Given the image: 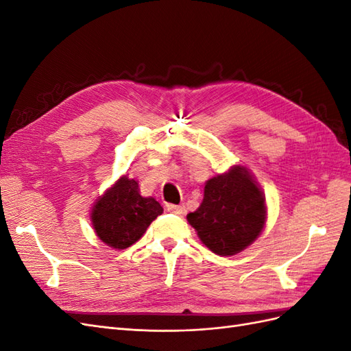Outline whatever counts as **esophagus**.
<instances>
[{
    "instance_id": "esophagus-1",
    "label": "esophagus",
    "mask_w": 351,
    "mask_h": 351,
    "mask_svg": "<svg viewBox=\"0 0 351 351\" xmlns=\"http://www.w3.org/2000/svg\"><path fill=\"white\" fill-rule=\"evenodd\" d=\"M165 208L168 212H171V214H176V215H183L186 210L183 205H173V204H168Z\"/></svg>"
}]
</instances>
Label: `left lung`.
Masks as SVG:
<instances>
[{
	"label": "left lung",
	"mask_w": 351,
	"mask_h": 351,
	"mask_svg": "<svg viewBox=\"0 0 351 351\" xmlns=\"http://www.w3.org/2000/svg\"><path fill=\"white\" fill-rule=\"evenodd\" d=\"M187 221L209 250L232 256L262 232L267 221L265 196L246 168L232 167L208 180L204 200Z\"/></svg>",
	"instance_id": "obj_1"
}]
</instances>
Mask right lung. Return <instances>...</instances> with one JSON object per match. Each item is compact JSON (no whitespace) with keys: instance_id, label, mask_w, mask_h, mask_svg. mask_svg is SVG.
<instances>
[{"instance_id":"right-lung-1","label":"right lung","mask_w":351,"mask_h":351,"mask_svg":"<svg viewBox=\"0 0 351 351\" xmlns=\"http://www.w3.org/2000/svg\"><path fill=\"white\" fill-rule=\"evenodd\" d=\"M162 210L154 197L141 196L136 180L123 176L95 202L90 219L97 236L120 250L139 240Z\"/></svg>"}]
</instances>
